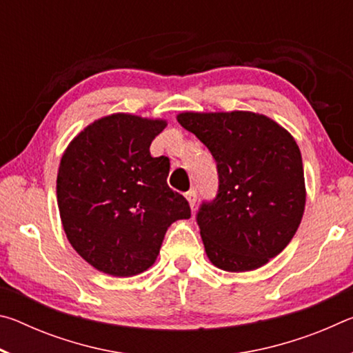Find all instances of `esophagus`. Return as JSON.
I'll use <instances>...</instances> for the list:
<instances>
[{
	"instance_id": "34e87169",
	"label": "esophagus",
	"mask_w": 353,
	"mask_h": 353,
	"mask_svg": "<svg viewBox=\"0 0 353 353\" xmlns=\"http://www.w3.org/2000/svg\"><path fill=\"white\" fill-rule=\"evenodd\" d=\"M185 198H187V201H188L190 207L193 208V207L196 205V201H198V194H196V190L193 188V190L187 191V193H185Z\"/></svg>"
}]
</instances>
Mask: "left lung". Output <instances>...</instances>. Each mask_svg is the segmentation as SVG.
<instances>
[{"label":"left lung","mask_w":353,"mask_h":353,"mask_svg":"<svg viewBox=\"0 0 353 353\" xmlns=\"http://www.w3.org/2000/svg\"><path fill=\"white\" fill-rule=\"evenodd\" d=\"M177 121L216 160L218 194L196 218L208 260L229 272L266 265L288 246L305 210L296 140L254 112H183Z\"/></svg>","instance_id":"1"}]
</instances>
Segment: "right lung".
<instances>
[{
	"mask_svg": "<svg viewBox=\"0 0 353 353\" xmlns=\"http://www.w3.org/2000/svg\"><path fill=\"white\" fill-rule=\"evenodd\" d=\"M165 119L130 113L99 118L61 159L57 205L71 246L88 265L130 277L154 265L168 227L188 219V201L172 191L170 160L152 157Z\"/></svg>",
	"mask_w": 353,
	"mask_h": 353,
	"instance_id": "1",
	"label": "right lung"
}]
</instances>
